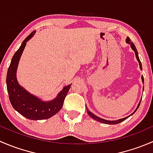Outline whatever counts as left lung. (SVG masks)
<instances>
[{
  "label": "left lung",
  "instance_id": "obj_1",
  "mask_svg": "<svg viewBox=\"0 0 153 153\" xmlns=\"http://www.w3.org/2000/svg\"><path fill=\"white\" fill-rule=\"evenodd\" d=\"M130 41H131V40L129 39V37H127V38H126V42L127 43V44H130V47H131V48H132V50H133L134 52H135V57H136L137 60H138V64H139V66H140V69H142V66H141V61H140V59H139V58H138V51H137L136 48H135V46L134 45V44H133V43H132V42H131ZM141 79H142V82L143 83V76H141ZM140 104H141V101H140L139 104H138V106H137V108H136V109H135V110L134 111V112H132V113L131 114V115H129V116H127V117H125V118H121V119L116 120V121H108V120H105V119H104V118H99V117H98V116H97V115H94V114L92 113V112H91L90 111H89V109H87V108H86V112H88V114H89V116H90L91 118H93L94 120H95V121H99V122H101V123H103V124H119V123L122 122V121H124V120H126V118H129V116H131V115H133V114L135 113V112H136V110H137V109H138V107H139V106H140Z\"/></svg>",
  "mask_w": 153,
  "mask_h": 153
}]
</instances>
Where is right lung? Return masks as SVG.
Returning a JSON list of instances; mask_svg holds the SVG:
<instances>
[{"mask_svg": "<svg viewBox=\"0 0 153 153\" xmlns=\"http://www.w3.org/2000/svg\"><path fill=\"white\" fill-rule=\"evenodd\" d=\"M35 33V31H33L28 35L14 54L7 71V86L11 104L17 112L28 119L44 120L51 118L61 110L72 84L64 86L56 98L49 101H42L20 86L16 78L18 63L27 42L32 38Z\"/></svg>", "mask_w": 153, "mask_h": 153, "instance_id": "right-lung-1", "label": "right lung"}]
</instances>
